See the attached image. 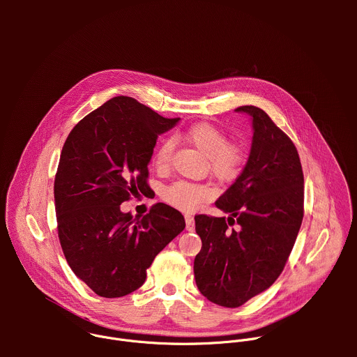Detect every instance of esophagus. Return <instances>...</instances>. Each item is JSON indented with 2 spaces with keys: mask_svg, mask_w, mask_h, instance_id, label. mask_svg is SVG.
Listing matches in <instances>:
<instances>
[{
  "mask_svg": "<svg viewBox=\"0 0 357 357\" xmlns=\"http://www.w3.org/2000/svg\"><path fill=\"white\" fill-rule=\"evenodd\" d=\"M185 222H186V230L192 231L195 229V219L192 215H185Z\"/></svg>",
  "mask_w": 357,
  "mask_h": 357,
  "instance_id": "obj_1",
  "label": "esophagus"
}]
</instances>
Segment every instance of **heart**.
Returning <instances> with one entry per match:
<instances>
[{"label": "heart", "mask_w": 357, "mask_h": 357, "mask_svg": "<svg viewBox=\"0 0 357 357\" xmlns=\"http://www.w3.org/2000/svg\"><path fill=\"white\" fill-rule=\"evenodd\" d=\"M183 138L206 155L211 171L222 179L233 178L244 161L243 146L236 141H227L225 131L211 123L192 124L185 130ZM174 148L172 139H164L157 146L152 157V165L155 169L167 171L169 168ZM162 196L171 206L183 212H192L211 200L215 196V189L209 183L179 179L168 185Z\"/></svg>", "instance_id": "heart-1"}]
</instances>
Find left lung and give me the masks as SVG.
I'll return each instance as SVG.
<instances>
[{
    "instance_id": "left-lung-1",
    "label": "left lung",
    "mask_w": 357,
    "mask_h": 357,
    "mask_svg": "<svg viewBox=\"0 0 357 357\" xmlns=\"http://www.w3.org/2000/svg\"><path fill=\"white\" fill-rule=\"evenodd\" d=\"M236 112L251 117L254 132L243 172L216 200L230 216H195L202 238L193 263L196 285L226 308L240 307L274 284L303 218V174L294 142L264 110L241 106Z\"/></svg>"
}]
</instances>
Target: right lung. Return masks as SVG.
Returning <instances> with one entry per match:
<instances>
[{
	"instance_id": "obj_1",
	"label": "right lung",
	"mask_w": 357,
	"mask_h": 357,
	"mask_svg": "<svg viewBox=\"0 0 357 357\" xmlns=\"http://www.w3.org/2000/svg\"><path fill=\"white\" fill-rule=\"evenodd\" d=\"M165 119L135 98H110L68 135L55 176L58 236L72 271L97 295L138 289L157 254L183 229L181 212L157 203L132 218L120 205L146 195L148 164Z\"/></svg>"
}]
</instances>
